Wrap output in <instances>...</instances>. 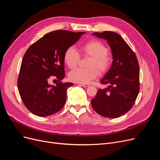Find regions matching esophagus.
<instances>
[{
	"mask_svg": "<svg viewBox=\"0 0 160 160\" xmlns=\"http://www.w3.org/2000/svg\"><path fill=\"white\" fill-rule=\"evenodd\" d=\"M78 84L79 85H81V86L84 87H89V85H88V84H81V83H78Z\"/></svg>",
	"mask_w": 160,
	"mask_h": 160,
	"instance_id": "esophagus-1",
	"label": "esophagus"
}]
</instances>
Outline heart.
<instances>
[{"instance_id":"heart-1","label":"heart","mask_w":160,"mask_h":160,"mask_svg":"<svg viewBox=\"0 0 160 160\" xmlns=\"http://www.w3.org/2000/svg\"><path fill=\"white\" fill-rule=\"evenodd\" d=\"M81 49L83 54L92 57L88 63V67L90 68H75L68 74V78L72 81L87 84L98 77L96 68L101 73L108 71L111 66V58L108 55V48L99 40H90L82 45ZM79 58V52L73 47L68 48L64 52V61L70 68L77 66Z\"/></svg>"}]
</instances>
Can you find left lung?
<instances>
[{
  "label": "left lung",
  "mask_w": 160,
  "mask_h": 160,
  "mask_svg": "<svg viewBox=\"0 0 160 160\" xmlns=\"http://www.w3.org/2000/svg\"><path fill=\"white\" fill-rule=\"evenodd\" d=\"M110 47L111 66L100 80L107 88L98 90L91 100L94 110L104 117L115 118L130 111L139 92V67L134 52L118 34L112 31L94 32Z\"/></svg>",
  "instance_id": "1"
}]
</instances>
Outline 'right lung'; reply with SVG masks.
I'll return each mask as SVG.
<instances>
[{
    "instance_id": "1",
    "label": "right lung",
    "mask_w": 160,
    "mask_h": 160,
    "mask_svg": "<svg viewBox=\"0 0 160 160\" xmlns=\"http://www.w3.org/2000/svg\"><path fill=\"white\" fill-rule=\"evenodd\" d=\"M85 32L55 30L45 34L30 46L22 58L18 88L26 108L38 117H47L61 109L72 82H61L65 76L64 54ZM59 82L49 84L52 78Z\"/></svg>"
}]
</instances>
